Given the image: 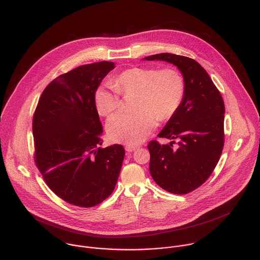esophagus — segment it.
I'll list each match as a JSON object with an SVG mask.
<instances>
[{
    "mask_svg": "<svg viewBox=\"0 0 260 260\" xmlns=\"http://www.w3.org/2000/svg\"><path fill=\"white\" fill-rule=\"evenodd\" d=\"M137 148H138L137 145H132V144H127V145L125 146L126 151H128V152H132V151H134V150H136Z\"/></svg>",
    "mask_w": 260,
    "mask_h": 260,
    "instance_id": "obj_1",
    "label": "esophagus"
}]
</instances>
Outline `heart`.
<instances>
[{"instance_id": "obj_1", "label": "heart", "mask_w": 260, "mask_h": 260, "mask_svg": "<svg viewBox=\"0 0 260 260\" xmlns=\"http://www.w3.org/2000/svg\"><path fill=\"white\" fill-rule=\"evenodd\" d=\"M135 93L133 112H120L109 118L107 132L112 141L137 144L154 131L160 120H168L179 110L185 82L181 73L171 67H134L117 75L111 86H101L94 94L97 111L108 116L121 105L120 95Z\"/></svg>"}]
</instances>
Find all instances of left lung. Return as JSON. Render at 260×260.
I'll list each match as a JSON object with an SVG mask.
<instances>
[{
  "label": "left lung",
  "instance_id": "left-lung-1",
  "mask_svg": "<svg viewBox=\"0 0 260 260\" xmlns=\"http://www.w3.org/2000/svg\"><path fill=\"white\" fill-rule=\"evenodd\" d=\"M148 61L174 64L183 75L185 94L176 114L158 134L171 141L149 142V170L154 181L174 194H187L202 185L213 172L224 146L222 96L205 69L185 56L161 53ZM179 141L177 149L172 144Z\"/></svg>",
  "mask_w": 260,
  "mask_h": 260
}]
</instances>
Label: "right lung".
Listing matches in <instances>:
<instances>
[{
    "mask_svg": "<svg viewBox=\"0 0 260 260\" xmlns=\"http://www.w3.org/2000/svg\"><path fill=\"white\" fill-rule=\"evenodd\" d=\"M113 62L83 65L54 79L43 91L33 116L34 159L46 184L61 199L93 207L113 192L125 150L101 148L103 127L94 102Z\"/></svg>",
    "mask_w": 260,
    "mask_h": 260,
    "instance_id": "1",
    "label": "right lung"
}]
</instances>
